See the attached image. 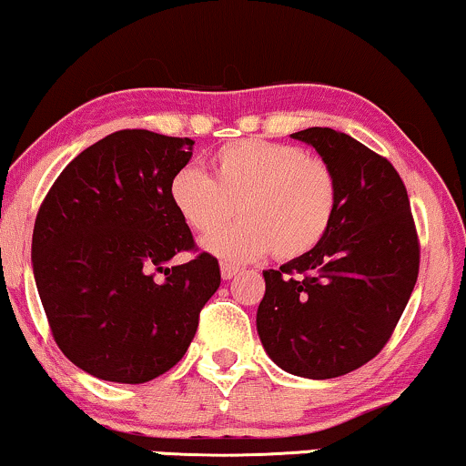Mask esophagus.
<instances>
[{
  "label": "esophagus",
  "mask_w": 466,
  "mask_h": 466,
  "mask_svg": "<svg viewBox=\"0 0 466 466\" xmlns=\"http://www.w3.org/2000/svg\"><path fill=\"white\" fill-rule=\"evenodd\" d=\"M237 273H238V267L229 265V262H223V265H221V278L223 279H232L234 276H237Z\"/></svg>",
  "instance_id": "34e87169"
}]
</instances>
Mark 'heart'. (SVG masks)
<instances>
[{
    "mask_svg": "<svg viewBox=\"0 0 466 466\" xmlns=\"http://www.w3.org/2000/svg\"><path fill=\"white\" fill-rule=\"evenodd\" d=\"M169 199L187 226L212 237L206 248L228 262H251L271 254L295 260L328 237L339 206V179L319 156L287 143H229L210 158V177L182 167L169 179Z\"/></svg>",
    "mask_w": 466,
    "mask_h": 466,
    "instance_id": "obj_1",
    "label": "heart"
}]
</instances>
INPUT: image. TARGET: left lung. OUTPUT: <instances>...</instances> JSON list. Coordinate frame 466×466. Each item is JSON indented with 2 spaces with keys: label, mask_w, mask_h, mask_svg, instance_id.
Returning a JSON list of instances; mask_svg holds the SVG:
<instances>
[{
  "label": "left lung",
  "mask_w": 466,
  "mask_h": 466,
  "mask_svg": "<svg viewBox=\"0 0 466 466\" xmlns=\"http://www.w3.org/2000/svg\"><path fill=\"white\" fill-rule=\"evenodd\" d=\"M290 137L312 145L339 179L328 237L310 254L262 273L258 334L284 371L339 378L389 343L419 276L408 190L384 156L332 127Z\"/></svg>",
  "instance_id": "8db88e82"
}]
</instances>
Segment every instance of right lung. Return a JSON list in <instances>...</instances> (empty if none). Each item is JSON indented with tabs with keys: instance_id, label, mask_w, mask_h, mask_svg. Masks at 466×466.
I'll return each mask as SVG.
<instances>
[{
	"instance_id": "1",
	"label": "right lung",
	"mask_w": 466,
	"mask_h": 466,
	"mask_svg": "<svg viewBox=\"0 0 466 466\" xmlns=\"http://www.w3.org/2000/svg\"><path fill=\"white\" fill-rule=\"evenodd\" d=\"M193 145L149 130L112 132L65 167L38 208L32 265L49 329L95 378L143 384L169 371L221 284L218 260L198 251L169 199V179ZM179 250L194 260L161 267Z\"/></svg>"
}]
</instances>
